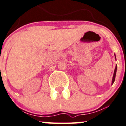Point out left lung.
I'll return each mask as SVG.
<instances>
[{
  "label": "left lung",
  "instance_id": "left-lung-1",
  "mask_svg": "<svg viewBox=\"0 0 126 126\" xmlns=\"http://www.w3.org/2000/svg\"><path fill=\"white\" fill-rule=\"evenodd\" d=\"M115 55V54H114ZM115 59L116 60V55H115ZM116 71H117V64L116 66V68H115V70H114V72L113 74V77H112V83L111 84H113L114 82L115 81V78H116Z\"/></svg>",
  "mask_w": 126,
  "mask_h": 126
}]
</instances>
